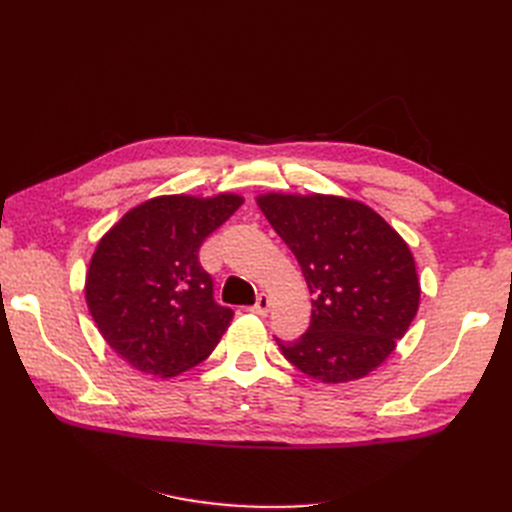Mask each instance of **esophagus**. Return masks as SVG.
Returning <instances> with one entry per match:
<instances>
[{
    "label": "esophagus",
    "mask_w": 512,
    "mask_h": 512,
    "mask_svg": "<svg viewBox=\"0 0 512 512\" xmlns=\"http://www.w3.org/2000/svg\"><path fill=\"white\" fill-rule=\"evenodd\" d=\"M269 307H271L269 294L260 292V294H258V299H256V303H254V307H252V312H254V314H258V316H265V314L269 312Z\"/></svg>",
    "instance_id": "34e87169"
}]
</instances>
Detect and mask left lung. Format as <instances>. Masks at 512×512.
I'll return each mask as SVG.
<instances>
[{
	"instance_id": "8db88e82",
	"label": "left lung",
	"mask_w": 512,
	"mask_h": 512,
	"mask_svg": "<svg viewBox=\"0 0 512 512\" xmlns=\"http://www.w3.org/2000/svg\"><path fill=\"white\" fill-rule=\"evenodd\" d=\"M258 207L297 256L314 297L309 329L294 342L275 337L282 354L320 382L367 376L416 316L421 286L410 247L356 200L267 194Z\"/></svg>"
}]
</instances>
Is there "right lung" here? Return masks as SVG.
<instances>
[{
    "label": "right lung",
    "instance_id": "obj_1",
    "mask_svg": "<svg viewBox=\"0 0 512 512\" xmlns=\"http://www.w3.org/2000/svg\"><path fill=\"white\" fill-rule=\"evenodd\" d=\"M241 205L235 194L151 198L102 237L85 297L106 344L123 361L173 378L218 346L232 309L213 299L198 250Z\"/></svg>",
    "mask_w": 512,
    "mask_h": 512
}]
</instances>
